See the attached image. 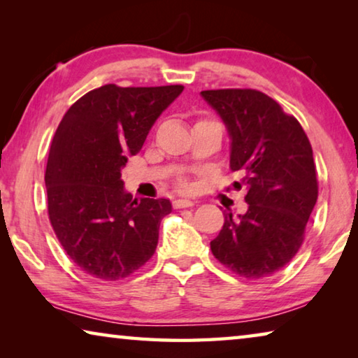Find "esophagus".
<instances>
[{
    "instance_id": "34e87169",
    "label": "esophagus",
    "mask_w": 358,
    "mask_h": 358,
    "mask_svg": "<svg viewBox=\"0 0 358 358\" xmlns=\"http://www.w3.org/2000/svg\"><path fill=\"white\" fill-rule=\"evenodd\" d=\"M196 202L189 201V199H177V201H173V207L175 208H187V207H192V205Z\"/></svg>"
}]
</instances>
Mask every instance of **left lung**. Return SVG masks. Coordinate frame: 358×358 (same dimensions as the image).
I'll return each mask as SVG.
<instances>
[{"label":"left lung","instance_id":"8db88e82","mask_svg":"<svg viewBox=\"0 0 358 358\" xmlns=\"http://www.w3.org/2000/svg\"><path fill=\"white\" fill-rule=\"evenodd\" d=\"M202 98L230 137V171L246 189L245 215L227 213L210 248L229 270L248 280L276 273L300 250L317 201L316 166L305 131L257 90H207Z\"/></svg>","mask_w":358,"mask_h":358}]
</instances>
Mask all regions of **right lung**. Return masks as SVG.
<instances>
[{"label":"right lung","mask_w":358,"mask_h":358,"mask_svg":"<svg viewBox=\"0 0 358 358\" xmlns=\"http://www.w3.org/2000/svg\"><path fill=\"white\" fill-rule=\"evenodd\" d=\"M183 90L108 83L82 96L58 124L45 171L48 217L66 254L87 275L117 281L155 254L172 203L132 199L121 169Z\"/></svg>","instance_id":"1"}]
</instances>
